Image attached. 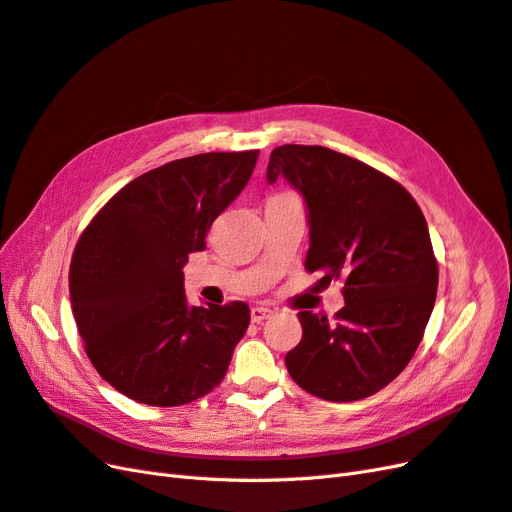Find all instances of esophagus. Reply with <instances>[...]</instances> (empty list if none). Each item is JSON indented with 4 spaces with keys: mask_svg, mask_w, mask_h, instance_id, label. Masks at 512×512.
Here are the masks:
<instances>
[{
    "mask_svg": "<svg viewBox=\"0 0 512 512\" xmlns=\"http://www.w3.org/2000/svg\"><path fill=\"white\" fill-rule=\"evenodd\" d=\"M271 309L269 307H262V305H256V307H252V322H262V320H267V318H271Z\"/></svg>",
    "mask_w": 512,
    "mask_h": 512,
    "instance_id": "1",
    "label": "esophagus"
}]
</instances>
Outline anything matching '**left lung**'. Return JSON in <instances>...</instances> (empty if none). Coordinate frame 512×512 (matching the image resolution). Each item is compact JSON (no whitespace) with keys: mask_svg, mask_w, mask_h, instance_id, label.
Listing matches in <instances>:
<instances>
[{"mask_svg":"<svg viewBox=\"0 0 512 512\" xmlns=\"http://www.w3.org/2000/svg\"><path fill=\"white\" fill-rule=\"evenodd\" d=\"M277 177L307 203V273L342 282L346 301L335 320L297 314L303 337L286 354L288 374L320 399H365L406 369L436 303L425 215L399 181L327 147H275L267 179Z\"/></svg>","mask_w":512,"mask_h":512,"instance_id":"8db88e82","label":"left lung"}]
</instances>
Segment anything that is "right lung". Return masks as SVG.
I'll use <instances>...</instances> for the list:
<instances>
[{
  "label": "right lung",
  "instance_id": "1",
  "mask_svg": "<svg viewBox=\"0 0 512 512\" xmlns=\"http://www.w3.org/2000/svg\"><path fill=\"white\" fill-rule=\"evenodd\" d=\"M258 149L211 151L136 177L87 224L70 301L98 374L147 406H183L218 386L250 324L243 301L190 307L183 265L250 181Z\"/></svg>",
  "mask_w": 512,
  "mask_h": 512
}]
</instances>
